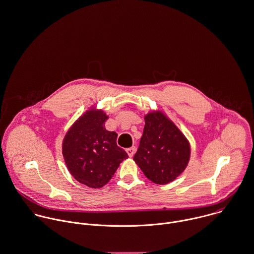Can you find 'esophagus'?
Segmentation results:
<instances>
[{"label": "esophagus", "instance_id": "1", "mask_svg": "<svg viewBox=\"0 0 254 254\" xmlns=\"http://www.w3.org/2000/svg\"><path fill=\"white\" fill-rule=\"evenodd\" d=\"M126 152H127V154L129 155V157H133L134 156V154H135V152H136V148L135 147H131V148H128V149H126Z\"/></svg>", "mask_w": 254, "mask_h": 254}]
</instances>
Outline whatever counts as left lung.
Returning <instances> with one entry per match:
<instances>
[{
    "label": "left lung",
    "mask_w": 254,
    "mask_h": 254,
    "mask_svg": "<svg viewBox=\"0 0 254 254\" xmlns=\"http://www.w3.org/2000/svg\"><path fill=\"white\" fill-rule=\"evenodd\" d=\"M190 159V145L162 111L145 116L143 136L134 161L147 178L168 184L182 173Z\"/></svg>",
    "instance_id": "obj_1"
}]
</instances>
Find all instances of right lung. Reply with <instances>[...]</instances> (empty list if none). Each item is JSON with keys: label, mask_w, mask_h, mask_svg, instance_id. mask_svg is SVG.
Instances as JSON below:
<instances>
[{"label": "right lung", "mask_w": 254, "mask_h": 254, "mask_svg": "<svg viewBox=\"0 0 254 254\" xmlns=\"http://www.w3.org/2000/svg\"><path fill=\"white\" fill-rule=\"evenodd\" d=\"M108 116L102 110H87L69 129L63 141V156L71 174L90 188L105 185L128 159L117 146V134L104 127Z\"/></svg>", "instance_id": "add662e5"}]
</instances>
